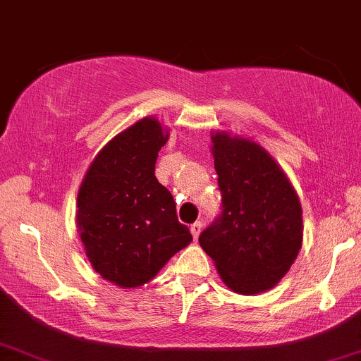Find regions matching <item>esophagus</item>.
Instances as JSON below:
<instances>
[{
  "label": "esophagus",
  "instance_id": "1",
  "mask_svg": "<svg viewBox=\"0 0 361 361\" xmlns=\"http://www.w3.org/2000/svg\"><path fill=\"white\" fill-rule=\"evenodd\" d=\"M201 229H203V223H201V221H196V223L191 224L190 231H191V234H193V239H198Z\"/></svg>",
  "mask_w": 361,
  "mask_h": 361
}]
</instances>
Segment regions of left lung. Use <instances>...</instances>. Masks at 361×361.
<instances>
[{
	"label": "left lung",
	"mask_w": 361,
	"mask_h": 361,
	"mask_svg": "<svg viewBox=\"0 0 361 361\" xmlns=\"http://www.w3.org/2000/svg\"><path fill=\"white\" fill-rule=\"evenodd\" d=\"M221 213L200 234L231 290L252 295L286 276L302 246V208L295 190L257 143L213 135Z\"/></svg>",
	"instance_id": "left-lung-1"
}]
</instances>
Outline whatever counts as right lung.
I'll use <instances>...</instances> for the list:
<instances>
[{
  "instance_id": "right-lung-1",
  "label": "right lung",
  "mask_w": 361,
  "mask_h": 361,
  "mask_svg": "<svg viewBox=\"0 0 361 361\" xmlns=\"http://www.w3.org/2000/svg\"><path fill=\"white\" fill-rule=\"evenodd\" d=\"M166 140L158 120H138L99 152L80 185L77 228L85 254L118 287L147 284L193 239L178 221L171 193L155 176Z\"/></svg>"
}]
</instances>
